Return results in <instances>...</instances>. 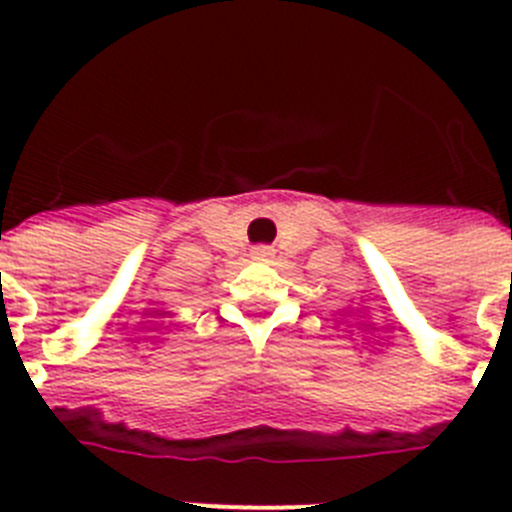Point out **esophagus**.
Wrapping results in <instances>:
<instances>
[{
	"instance_id": "obj_1",
	"label": "esophagus",
	"mask_w": 512,
	"mask_h": 512,
	"mask_svg": "<svg viewBox=\"0 0 512 512\" xmlns=\"http://www.w3.org/2000/svg\"><path fill=\"white\" fill-rule=\"evenodd\" d=\"M251 259L253 261H271V259H274V248H271V246H253L251 248Z\"/></svg>"
}]
</instances>
